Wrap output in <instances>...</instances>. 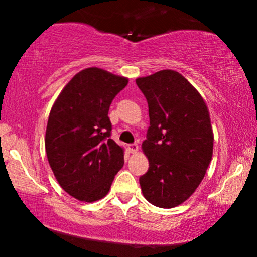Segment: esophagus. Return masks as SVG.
<instances>
[{"instance_id": "1", "label": "esophagus", "mask_w": 257, "mask_h": 257, "mask_svg": "<svg viewBox=\"0 0 257 257\" xmlns=\"http://www.w3.org/2000/svg\"><path fill=\"white\" fill-rule=\"evenodd\" d=\"M128 149H129V151L131 152H133V153H135V152H138V150H139V146H138V144H131V145H128Z\"/></svg>"}]
</instances>
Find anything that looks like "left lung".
Here are the masks:
<instances>
[{"mask_svg":"<svg viewBox=\"0 0 257 257\" xmlns=\"http://www.w3.org/2000/svg\"><path fill=\"white\" fill-rule=\"evenodd\" d=\"M137 84L150 116L143 143L150 167L139 179L141 191L151 204L174 208L196 191L213 157L208 107L193 85L173 70L138 78Z\"/></svg>","mask_w":257,"mask_h":257,"instance_id":"left-lung-1","label":"left lung"}]
</instances>
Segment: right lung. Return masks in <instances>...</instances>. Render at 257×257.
<instances>
[{"instance_id": "right-lung-1", "label": "right lung", "mask_w": 257, "mask_h": 257, "mask_svg": "<svg viewBox=\"0 0 257 257\" xmlns=\"http://www.w3.org/2000/svg\"><path fill=\"white\" fill-rule=\"evenodd\" d=\"M126 84L125 77L89 67L65 85L53 105L47 157L59 185L76 199L104 198L124 164L123 149L111 139L108 108Z\"/></svg>"}]
</instances>
